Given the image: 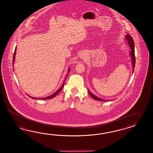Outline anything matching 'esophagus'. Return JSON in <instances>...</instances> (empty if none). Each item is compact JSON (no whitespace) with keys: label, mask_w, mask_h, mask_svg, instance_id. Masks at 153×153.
Masks as SVG:
<instances>
[{"label":"esophagus","mask_w":153,"mask_h":153,"mask_svg":"<svg viewBox=\"0 0 153 153\" xmlns=\"http://www.w3.org/2000/svg\"><path fill=\"white\" fill-rule=\"evenodd\" d=\"M80 57H81V58H84V55H81V56H80Z\"/></svg>","instance_id":"1"}]
</instances>
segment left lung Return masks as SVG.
I'll return each mask as SVG.
<instances>
[{
    "label": "left lung",
    "mask_w": 153,
    "mask_h": 153,
    "mask_svg": "<svg viewBox=\"0 0 153 153\" xmlns=\"http://www.w3.org/2000/svg\"><path fill=\"white\" fill-rule=\"evenodd\" d=\"M126 39L128 40V42L129 43L130 47L131 48V51H130V55L131 56L132 64H133V68L134 71V69L135 64V51H134V42L133 39L132 38V37L129 34L126 35ZM88 92H89V93L90 94V96L93 99H94L95 100H98V101H104V102L106 101V100H103V99H102L100 98H98L97 96L94 95V94H91L89 91H88Z\"/></svg>",
    "instance_id": "left-lung-1"
}]
</instances>
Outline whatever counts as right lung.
Masks as SVG:
<instances>
[{"label":"right lung","instance_id":"obj_1","mask_svg":"<svg viewBox=\"0 0 153 153\" xmlns=\"http://www.w3.org/2000/svg\"><path fill=\"white\" fill-rule=\"evenodd\" d=\"M16 49H15V51H14V56H13V65H14V60H15V57H16ZM13 67H14V66H13ZM69 71H70V69H69V71H68L69 72ZM66 78H65V80H66ZM65 80H64V82H63V85H62V87L59 89V90H58V91H56V92H55L54 94H53V95H51V96H49V97H45V98H32L31 97H30V96H29L28 95V96L29 97H30V98H32V99H51V98H53L54 97H55V96L57 95V94L59 93V92L62 90V89H63V87L64 86V82H65Z\"/></svg>","mask_w":153,"mask_h":153}]
</instances>
